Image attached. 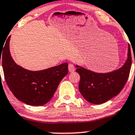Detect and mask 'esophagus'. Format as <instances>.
I'll use <instances>...</instances> for the list:
<instances>
[{
    "instance_id": "esophagus-1",
    "label": "esophagus",
    "mask_w": 135,
    "mask_h": 135,
    "mask_svg": "<svg viewBox=\"0 0 135 135\" xmlns=\"http://www.w3.org/2000/svg\"><path fill=\"white\" fill-rule=\"evenodd\" d=\"M69 72H70V73L74 72V70H75V66H74V65H73V64H69Z\"/></svg>"
}]
</instances>
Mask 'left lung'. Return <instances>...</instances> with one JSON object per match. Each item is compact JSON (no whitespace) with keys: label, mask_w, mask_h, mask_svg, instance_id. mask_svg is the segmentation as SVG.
Instances as JSON below:
<instances>
[{"label":"left lung","mask_w":135,"mask_h":135,"mask_svg":"<svg viewBox=\"0 0 135 135\" xmlns=\"http://www.w3.org/2000/svg\"><path fill=\"white\" fill-rule=\"evenodd\" d=\"M132 64L130 46L128 47V58L122 68L112 73L100 74L76 66L80 74L79 90L89 103L102 104L116 96L123 89L130 73Z\"/></svg>","instance_id":"obj_1"}]
</instances>
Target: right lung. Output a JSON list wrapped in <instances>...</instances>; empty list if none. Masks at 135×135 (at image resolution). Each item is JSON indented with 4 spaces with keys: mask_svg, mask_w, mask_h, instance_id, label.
Here are the masks:
<instances>
[{
    "mask_svg": "<svg viewBox=\"0 0 135 135\" xmlns=\"http://www.w3.org/2000/svg\"><path fill=\"white\" fill-rule=\"evenodd\" d=\"M9 39L10 36L8 38L0 57L9 90L19 100L28 105L46 104L54 96L60 81L69 73L68 63L40 71L26 70L12 59L9 50Z\"/></svg>",
    "mask_w": 135,
    "mask_h": 135,
    "instance_id": "1",
    "label": "right lung"
}]
</instances>
